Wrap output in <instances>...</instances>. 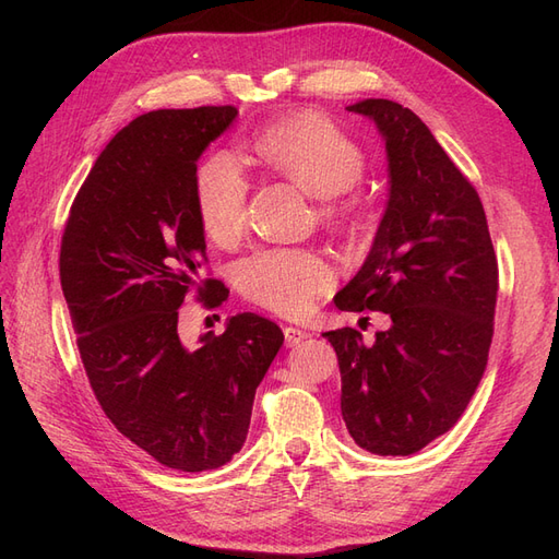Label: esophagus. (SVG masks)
<instances>
[{"mask_svg": "<svg viewBox=\"0 0 559 559\" xmlns=\"http://www.w3.org/2000/svg\"><path fill=\"white\" fill-rule=\"evenodd\" d=\"M308 337H310V333L302 331V329H296V326H286L284 329V341H286V345H289V347L300 345L302 341H308Z\"/></svg>", "mask_w": 559, "mask_h": 559, "instance_id": "34e87169", "label": "esophagus"}]
</instances>
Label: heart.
<instances>
[{
	"label": "heart",
	"mask_w": 559,
	"mask_h": 559,
	"mask_svg": "<svg viewBox=\"0 0 559 559\" xmlns=\"http://www.w3.org/2000/svg\"><path fill=\"white\" fill-rule=\"evenodd\" d=\"M267 167L321 195L319 214L337 230H357L368 222V198L357 181L366 173L361 144L317 109H300L267 123L251 140ZM193 202L202 230L216 245H235L247 228L249 177L228 151L202 158L193 179ZM240 294L270 312L296 317L324 296L335 270L324 253L302 247H265L240 261Z\"/></svg>",
	"instance_id": "obj_1"
}]
</instances>
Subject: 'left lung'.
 Returning a JSON list of instances; mask_svg holds the SVG:
<instances>
[{"label":"left lung","instance_id":"left-lung-1","mask_svg":"<svg viewBox=\"0 0 559 559\" xmlns=\"http://www.w3.org/2000/svg\"><path fill=\"white\" fill-rule=\"evenodd\" d=\"M349 111L373 118L389 158V205L373 249L335 296L345 312L380 310L392 329L364 345L326 331L341 364L349 436L405 456L450 431L485 373L495 335L499 265L476 186L419 118L392 99Z\"/></svg>","mask_w":559,"mask_h":559}]
</instances>
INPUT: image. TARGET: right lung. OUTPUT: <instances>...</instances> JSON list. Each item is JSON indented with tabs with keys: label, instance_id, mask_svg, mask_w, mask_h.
I'll list each match as a JSON object with an SVG mask.
<instances>
[{
	"label": "right lung",
	"instance_id": "right-lung-1",
	"mask_svg": "<svg viewBox=\"0 0 559 559\" xmlns=\"http://www.w3.org/2000/svg\"><path fill=\"white\" fill-rule=\"evenodd\" d=\"M235 116L224 105L134 118L81 183L60 242L62 294L97 403L134 445L189 473L240 452L257 386L284 343L257 312L235 314L198 347L177 331L186 296L207 310L228 298L222 280H200L207 245L193 179Z\"/></svg>",
	"mask_w": 559,
	"mask_h": 559
}]
</instances>
